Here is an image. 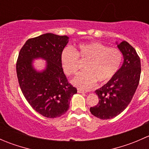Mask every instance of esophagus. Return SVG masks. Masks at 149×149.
<instances>
[{
	"mask_svg": "<svg viewBox=\"0 0 149 149\" xmlns=\"http://www.w3.org/2000/svg\"><path fill=\"white\" fill-rule=\"evenodd\" d=\"M78 93H86L84 90L80 89V88H78Z\"/></svg>",
	"mask_w": 149,
	"mask_h": 149,
	"instance_id": "34e87169",
	"label": "esophagus"
}]
</instances>
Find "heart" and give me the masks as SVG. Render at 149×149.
Wrapping results in <instances>:
<instances>
[{
	"mask_svg": "<svg viewBox=\"0 0 149 149\" xmlns=\"http://www.w3.org/2000/svg\"><path fill=\"white\" fill-rule=\"evenodd\" d=\"M78 58L86 61L82 73L76 76L71 83L76 86L87 90L96 81L105 84L114 77L120 67L123 55L116 48H109L97 42L79 45L76 51L70 47L63 49L61 61L63 69L68 76H73L79 69Z\"/></svg>",
	"mask_w": 149,
	"mask_h": 149,
	"instance_id": "heart-1",
	"label": "heart"
}]
</instances>
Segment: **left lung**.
I'll list each match as a JSON object with an SVG mask.
<instances>
[{
    "mask_svg": "<svg viewBox=\"0 0 149 149\" xmlns=\"http://www.w3.org/2000/svg\"><path fill=\"white\" fill-rule=\"evenodd\" d=\"M115 43L123 54V63L111 80L96 90L100 102L90 108L91 113L102 120L112 119L125 109L136 92L141 76V60L136 49L126 41Z\"/></svg>",
    "mask_w": 149,
    "mask_h": 149,
    "instance_id": "8db88e82",
    "label": "left lung"
}]
</instances>
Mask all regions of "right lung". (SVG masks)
Listing matches in <instances>:
<instances>
[{"label": "right lung", "instance_id": "add662e5", "mask_svg": "<svg viewBox=\"0 0 149 149\" xmlns=\"http://www.w3.org/2000/svg\"><path fill=\"white\" fill-rule=\"evenodd\" d=\"M69 37L46 33L26 42L19 54L16 73L19 86L31 107L48 118L61 117L69 109L71 97L77 89L64 74L61 61L63 49ZM46 61L38 70L35 59Z\"/></svg>", "mask_w": 149, "mask_h": 149}]
</instances>
